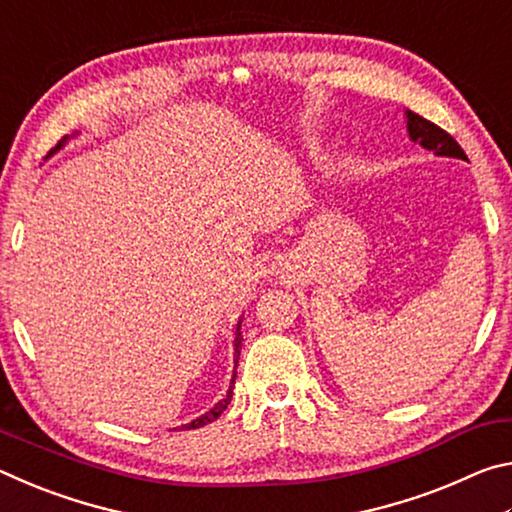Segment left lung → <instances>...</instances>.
Returning a JSON list of instances; mask_svg holds the SVG:
<instances>
[{"label": "left lung", "instance_id": "1", "mask_svg": "<svg viewBox=\"0 0 512 512\" xmlns=\"http://www.w3.org/2000/svg\"><path fill=\"white\" fill-rule=\"evenodd\" d=\"M406 117V131H409L411 142L420 144L422 149L431 151L438 158H458V160H467V155L463 153L461 146L454 140L452 135L445 133L443 128H438L436 124H431L420 115H415L411 110H404Z\"/></svg>", "mask_w": 512, "mask_h": 512}]
</instances>
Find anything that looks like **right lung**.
Listing matches in <instances>:
<instances>
[{
	"mask_svg": "<svg viewBox=\"0 0 512 512\" xmlns=\"http://www.w3.org/2000/svg\"><path fill=\"white\" fill-rule=\"evenodd\" d=\"M67 140H69V137H65V140H60V142H58V146H56V149H51V153H56V151L63 149V146L67 144ZM51 153H49V155H51ZM241 320H244V318H239L237 329H235V368H237V363H239L241 341H244V336H241ZM235 377H237V372H232V379H230L228 393L223 395V400L216 402L210 411H207V413H203V415H201V418H196V420H192V422L183 424V427H180V429H198V427H205L207 422H214L216 418H219V415H221L225 409H228V404H230V400H232V388H235Z\"/></svg>",
	"mask_w": 512,
	"mask_h": 512,
	"instance_id": "obj_1",
	"label": "right lung"
}]
</instances>
